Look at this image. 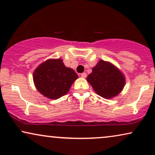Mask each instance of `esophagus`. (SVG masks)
I'll use <instances>...</instances> for the list:
<instances>
[{"label":"esophagus","mask_w":155,"mask_h":155,"mask_svg":"<svg viewBox=\"0 0 155 155\" xmlns=\"http://www.w3.org/2000/svg\"><path fill=\"white\" fill-rule=\"evenodd\" d=\"M80 75H81L82 78H84L87 77V73H82Z\"/></svg>","instance_id":"1"}]
</instances>
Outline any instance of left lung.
Here are the masks:
<instances>
[{"label":"left lung","instance_id":"1","mask_svg":"<svg viewBox=\"0 0 155 155\" xmlns=\"http://www.w3.org/2000/svg\"><path fill=\"white\" fill-rule=\"evenodd\" d=\"M94 92L110 99L119 94L126 84V78L116 65L109 61H99L87 78Z\"/></svg>","mask_w":155,"mask_h":155}]
</instances>
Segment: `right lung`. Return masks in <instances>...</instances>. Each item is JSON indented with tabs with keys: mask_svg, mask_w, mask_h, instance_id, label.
<instances>
[{
	"mask_svg": "<svg viewBox=\"0 0 155 155\" xmlns=\"http://www.w3.org/2000/svg\"><path fill=\"white\" fill-rule=\"evenodd\" d=\"M78 75L67 68L61 58L48 59L33 73V81L38 92L45 97L57 99L69 92Z\"/></svg>",
	"mask_w": 155,
	"mask_h": 155,
	"instance_id": "right-lung-1",
	"label": "right lung"
}]
</instances>
